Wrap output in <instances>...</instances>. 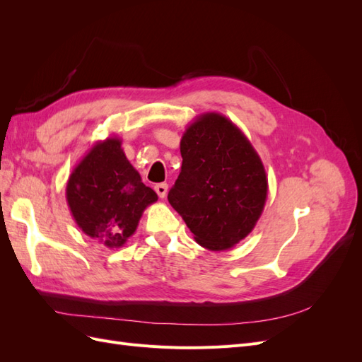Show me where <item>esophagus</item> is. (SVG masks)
<instances>
[{
  "label": "esophagus",
  "mask_w": 362,
  "mask_h": 362,
  "mask_svg": "<svg viewBox=\"0 0 362 362\" xmlns=\"http://www.w3.org/2000/svg\"><path fill=\"white\" fill-rule=\"evenodd\" d=\"M154 189H156V192H157V194H158V198H161V199L166 198V194H168V184H164V182L157 184Z\"/></svg>",
  "instance_id": "34e87169"
}]
</instances>
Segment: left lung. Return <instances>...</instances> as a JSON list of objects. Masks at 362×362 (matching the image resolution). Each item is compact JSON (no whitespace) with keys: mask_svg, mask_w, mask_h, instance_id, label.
<instances>
[{"mask_svg":"<svg viewBox=\"0 0 362 362\" xmlns=\"http://www.w3.org/2000/svg\"><path fill=\"white\" fill-rule=\"evenodd\" d=\"M181 173L169 204L208 250H226L255 228L267 199L258 152L233 120L208 112L185 128Z\"/></svg>","mask_w":362,"mask_h":362,"instance_id":"8db88e82","label":"left lung"}]
</instances>
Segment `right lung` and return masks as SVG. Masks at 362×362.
<instances>
[{
    "label": "right lung",
    "instance_id": "obj_1",
    "mask_svg": "<svg viewBox=\"0 0 362 362\" xmlns=\"http://www.w3.org/2000/svg\"><path fill=\"white\" fill-rule=\"evenodd\" d=\"M158 199L141 182L116 136L100 140L69 175L66 201L81 231L107 247H120L136 233L146 206Z\"/></svg>",
    "mask_w": 362,
    "mask_h": 362
}]
</instances>
